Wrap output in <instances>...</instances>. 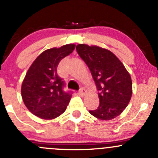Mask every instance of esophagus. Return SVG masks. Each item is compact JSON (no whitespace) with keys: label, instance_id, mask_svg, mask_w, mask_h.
I'll return each mask as SVG.
<instances>
[{"label":"esophagus","instance_id":"obj_1","mask_svg":"<svg viewBox=\"0 0 158 158\" xmlns=\"http://www.w3.org/2000/svg\"><path fill=\"white\" fill-rule=\"evenodd\" d=\"M78 94H79L80 96H84V95H85L87 94V91L85 90V89L82 88V89H79V91L78 92Z\"/></svg>","mask_w":158,"mask_h":158}]
</instances>
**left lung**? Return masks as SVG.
<instances>
[{"instance_id":"obj_1","label":"left lung","mask_w":158,"mask_h":158,"mask_svg":"<svg viewBox=\"0 0 158 158\" xmlns=\"http://www.w3.org/2000/svg\"><path fill=\"white\" fill-rule=\"evenodd\" d=\"M76 50L90 69L99 92V106L89 113L100 120L114 119L122 114L131 98L132 82L128 70L107 49L78 44Z\"/></svg>"}]
</instances>
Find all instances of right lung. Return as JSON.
Returning <instances> with one entry per match:
<instances>
[{
    "label": "right lung",
    "mask_w": 158,
    "mask_h": 158,
    "mask_svg": "<svg viewBox=\"0 0 158 158\" xmlns=\"http://www.w3.org/2000/svg\"><path fill=\"white\" fill-rule=\"evenodd\" d=\"M75 47L71 44L44 51L27 72L21 85L22 98L28 110L38 118L51 120L66 111L72 95L63 90L64 82L56 70L60 62Z\"/></svg>",
    "instance_id": "add662e5"
}]
</instances>
